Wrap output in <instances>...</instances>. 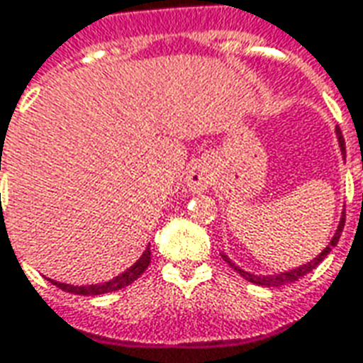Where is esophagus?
<instances>
[{
  "label": "esophagus",
  "mask_w": 363,
  "mask_h": 363,
  "mask_svg": "<svg viewBox=\"0 0 363 363\" xmlns=\"http://www.w3.org/2000/svg\"><path fill=\"white\" fill-rule=\"evenodd\" d=\"M211 182H213V174H211L209 164L197 162L195 166H191L189 174H187V189H189L191 194L205 191V189L211 186Z\"/></svg>",
  "instance_id": "1"
}]
</instances>
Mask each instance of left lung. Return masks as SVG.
Here are the masks:
<instances>
[{
	"mask_svg": "<svg viewBox=\"0 0 363 363\" xmlns=\"http://www.w3.org/2000/svg\"><path fill=\"white\" fill-rule=\"evenodd\" d=\"M336 136H338V145H340V150H342V156L346 154V146H344V138H342V133L340 128H336ZM363 199V197H362ZM344 223H346V213H342L340 217V223H338V228H336V233H334L333 240L328 242V246H326L325 250L318 254L317 258L311 259V262H307V264H303V266H299V268L295 269H289V272H281V274H276V276H254V274H250V272H244L242 268H238L233 259L228 258L227 254H220L223 256V259L227 262L230 268L235 269L236 274H240V276L246 279V281H250V284H256V285H264V287H279V285H287V284H293V281H297V279H301L303 276H307L309 272H313V269L317 268L318 264L323 262V259L330 254V250H333L334 246L338 244V240H340V235H342V228H344Z\"/></svg>",
	"mask_w": 363,
	"mask_h": 363,
	"instance_id": "1",
	"label": "left lung"
}]
</instances>
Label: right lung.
<instances>
[{
    "label": "right lung",
    "mask_w": 363,
    "mask_h": 363,
    "mask_svg": "<svg viewBox=\"0 0 363 363\" xmlns=\"http://www.w3.org/2000/svg\"><path fill=\"white\" fill-rule=\"evenodd\" d=\"M148 264H150V248H146L143 252V256L136 259L135 264L127 269V272H123L121 276L113 277L109 281H105V284L99 285H70V284H60V281H54L50 279V284H54L56 287H60L62 291L74 293V295H104V293H111V291H119L123 287H127L130 285L135 279L143 276L148 268Z\"/></svg>",
    "instance_id": "add662e5"
}]
</instances>
